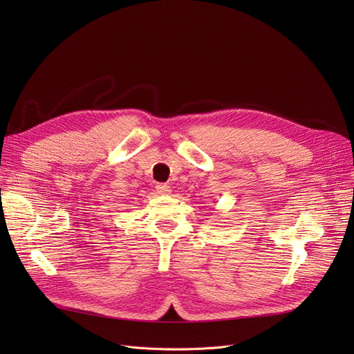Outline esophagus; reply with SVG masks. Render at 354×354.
Instances as JSON below:
<instances>
[{
    "label": "esophagus",
    "mask_w": 354,
    "mask_h": 354,
    "mask_svg": "<svg viewBox=\"0 0 354 354\" xmlns=\"http://www.w3.org/2000/svg\"><path fill=\"white\" fill-rule=\"evenodd\" d=\"M156 191H158L159 195H169V194L172 192L169 185H166V183H159V185H156Z\"/></svg>",
    "instance_id": "1"
}]
</instances>
